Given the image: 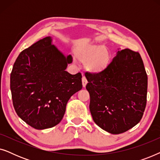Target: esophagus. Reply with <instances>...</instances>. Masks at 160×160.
<instances>
[{
	"instance_id": "obj_1",
	"label": "esophagus",
	"mask_w": 160,
	"mask_h": 160,
	"mask_svg": "<svg viewBox=\"0 0 160 160\" xmlns=\"http://www.w3.org/2000/svg\"><path fill=\"white\" fill-rule=\"evenodd\" d=\"M87 84V80L85 76H83L82 77V85H83V87H86V85Z\"/></svg>"
}]
</instances>
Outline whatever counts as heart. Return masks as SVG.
I'll use <instances>...</instances> for the list:
<instances>
[{"label":"heart","mask_w":160,"mask_h":160,"mask_svg":"<svg viewBox=\"0 0 160 160\" xmlns=\"http://www.w3.org/2000/svg\"><path fill=\"white\" fill-rule=\"evenodd\" d=\"M75 56L85 68L93 75H100L107 71L111 63V54L103 45L89 44L76 50Z\"/></svg>","instance_id":"heart-1"}]
</instances>
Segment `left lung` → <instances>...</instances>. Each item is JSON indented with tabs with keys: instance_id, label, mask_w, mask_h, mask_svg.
<instances>
[{
	"instance_id": "obj_1",
	"label": "left lung",
	"mask_w": 160,
	"mask_h": 160,
	"mask_svg": "<svg viewBox=\"0 0 160 160\" xmlns=\"http://www.w3.org/2000/svg\"><path fill=\"white\" fill-rule=\"evenodd\" d=\"M86 78L89 110L100 128L120 134L141 121L146 105L148 77L138 52L118 49L106 72L88 73Z\"/></svg>"
}]
</instances>
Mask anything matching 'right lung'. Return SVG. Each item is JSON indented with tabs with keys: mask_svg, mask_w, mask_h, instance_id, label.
Returning <instances> with one entry per match:
<instances>
[{
	"mask_svg": "<svg viewBox=\"0 0 160 160\" xmlns=\"http://www.w3.org/2000/svg\"><path fill=\"white\" fill-rule=\"evenodd\" d=\"M71 62L51 36L19 54L10 76L12 101L17 115L32 128L44 130L60 123L68 101L82 89V74L65 71Z\"/></svg>",
	"mask_w": 160,
	"mask_h": 160,
	"instance_id": "1",
	"label": "right lung"
}]
</instances>
